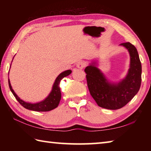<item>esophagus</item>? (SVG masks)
Segmentation results:
<instances>
[{"instance_id":"esophagus-1","label":"esophagus","mask_w":151,"mask_h":151,"mask_svg":"<svg viewBox=\"0 0 151 151\" xmlns=\"http://www.w3.org/2000/svg\"><path fill=\"white\" fill-rule=\"evenodd\" d=\"M86 65V63L84 60H80L76 63V66H77L78 68H80V69H82V68L85 67Z\"/></svg>"}]
</instances>
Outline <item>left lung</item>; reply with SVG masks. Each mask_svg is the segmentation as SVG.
I'll return each instance as SVG.
<instances>
[{
	"label": "left lung",
	"instance_id": "left-lung-1",
	"mask_svg": "<svg viewBox=\"0 0 151 151\" xmlns=\"http://www.w3.org/2000/svg\"><path fill=\"white\" fill-rule=\"evenodd\" d=\"M131 56V65L126 78L118 84L106 81L101 71L93 65L85 69L89 92L94 100L102 108L116 110L132 100L141 84V63L136 47L129 42L121 43Z\"/></svg>",
	"mask_w": 151,
	"mask_h": 151
}]
</instances>
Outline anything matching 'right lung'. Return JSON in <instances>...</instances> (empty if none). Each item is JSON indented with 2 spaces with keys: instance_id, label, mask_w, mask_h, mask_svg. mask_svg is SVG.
<instances>
[{
  "instance_id": "add662e5",
  "label": "right lung",
  "mask_w": 151,
  "mask_h": 151,
  "mask_svg": "<svg viewBox=\"0 0 151 151\" xmlns=\"http://www.w3.org/2000/svg\"><path fill=\"white\" fill-rule=\"evenodd\" d=\"M71 73H72V71L70 70H68L62 73H60V75L58 76V77L56 78L54 85L52 86V91H51V93H50L47 98L43 101L36 104L28 103L21 100V99H20L19 97L15 94L13 89L12 88V86L11 85V83H10V81L9 79V88L11 89V92L12 94H13L15 98H16L17 100L18 101V102H19L22 106L24 107L25 109L38 112L50 111L51 110L57 108L61 99V93L60 90V81L62 80L64 77L69 75Z\"/></svg>"
}]
</instances>
